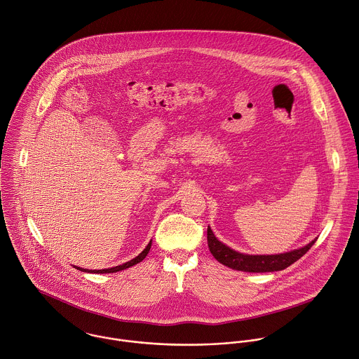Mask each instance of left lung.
Masks as SVG:
<instances>
[{
	"label": "left lung",
	"mask_w": 359,
	"mask_h": 359,
	"mask_svg": "<svg viewBox=\"0 0 359 359\" xmlns=\"http://www.w3.org/2000/svg\"><path fill=\"white\" fill-rule=\"evenodd\" d=\"M207 241H208V248L212 256L222 263L224 266L239 270V271H246V273H271V271H280L285 270L291 264H294L297 260H299L316 242L312 241L309 245L305 248H301L298 250H292L288 253L283 255H271V256H250V255H242L231 248L225 246L221 243L215 235L212 233L211 228L208 226L207 229Z\"/></svg>",
	"instance_id": "1"
}]
</instances>
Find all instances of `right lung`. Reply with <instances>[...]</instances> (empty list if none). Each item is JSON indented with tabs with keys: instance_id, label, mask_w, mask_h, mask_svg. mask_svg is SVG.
<instances>
[{
	"instance_id": "add662e5",
	"label": "right lung",
	"mask_w": 359,
	"mask_h": 359,
	"mask_svg": "<svg viewBox=\"0 0 359 359\" xmlns=\"http://www.w3.org/2000/svg\"><path fill=\"white\" fill-rule=\"evenodd\" d=\"M149 249H151V242L148 243V246L135 257V259H133V260H130V262H127V263H124V264H121V266H116V267H111V269H106V270H90V271H88V270H85V269H79L78 267V270H81V271H88V273H96V274H106V273H117V271H121V270H126V269H128V267H133V266H135L137 263H140V262H142L144 259H145V256L148 255V252H149Z\"/></svg>"
}]
</instances>
